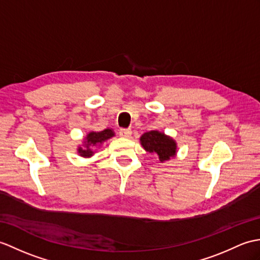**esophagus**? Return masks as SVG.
I'll list each match as a JSON object with an SVG mask.
<instances>
[{"label":"esophagus","mask_w":260,"mask_h":260,"mask_svg":"<svg viewBox=\"0 0 260 260\" xmlns=\"http://www.w3.org/2000/svg\"><path fill=\"white\" fill-rule=\"evenodd\" d=\"M119 135L122 137H129L132 135V131L129 128H120Z\"/></svg>","instance_id":"obj_1"}]
</instances>
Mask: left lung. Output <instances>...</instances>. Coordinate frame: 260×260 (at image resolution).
Here are the masks:
<instances>
[{
	"instance_id": "left-lung-1",
	"label": "left lung",
	"mask_w": 260,
	"mask_h": 260,
	"mask_svg": "<svg viewBox=\"0 0 260 260\" xmlns=\"http://www.w3.org/2000/svg\"><path fill=\"white\" fill-rule=\"evenodd\" d=\"M141 144L148 153L158 155L160 162L170 160L176 155L177 144L172 137L165 135L158 131H150L144 133L141 136Z\"/></svg>"
}]
</instances>
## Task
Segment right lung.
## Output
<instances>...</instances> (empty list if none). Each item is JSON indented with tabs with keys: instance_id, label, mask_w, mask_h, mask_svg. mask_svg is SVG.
I'll use <instances>...</instances> for the list:
<instances>
[{
	"instance_id": "obj_1",
	"label": "right lung",
	"mask_w": 260,
	"mask_h": 260,
	"mask_svg": "<svg viewBox=\"0 0 260 260\" xmlns=\"http://www.w3.org/2000/svg\"><path fill=\"white\" fill-rule=\"evenodd\" d=\"M114 135H115V133L111 128H106L101 132H89L86 135L85 140H84L83 147L77 148V153L83 156V157H90L94 154L92 147L101 146V144L110 140Z\"/></svg>"
}]
</instances>
